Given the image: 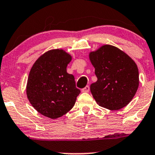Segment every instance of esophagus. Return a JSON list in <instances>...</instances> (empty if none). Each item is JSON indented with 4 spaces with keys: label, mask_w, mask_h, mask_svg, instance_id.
Returning <instances> with one entry per match:
<instances>
[{
    "label": "esophagus",
    "mask_w": 155,
    "mask_h": 155,
    "mask_svg": "<svg viewBox=\"0 0 155 155\" xmlns=\"http://www.w3.org/2000/svg\"><path fill=\"white\" fill-rule=\"evenodd\" d=\"M89 91H90V87L89 86H86L85 87L83 88V89L81 90V92H82V93H88Z\"/></svg>",
    "instance_id": "esophagus-1"
}]
</instances>
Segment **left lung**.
Listing matches in <instances>:
<instances>
[{
	"label": "left lung",
	"instance_id": "1",
	"mask_svg": "<svg viewBox=\"0 0 155 155\" xmlns=\"http://www.w3.org/2000/svg\"><path fill=\"white\" fill-rule=\"evenodd\" d=\"M97 81L91 85L96 103L110 110L127 106L139 86V72L135 61L118 48L104 45L89 53Z\"/></svg>",
	"mask_w": 155,
	"mask_h": 155
}]
</instances>
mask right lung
I'll return each instance as SVG.
<instances>
[{
	"instance_id": "obj_1",
	"label": "right lung",
	"mask_w": 155,
	"mask_h": 155,
	"mask_svg": "<svg viewBox=\"0 0 155 155\" xmlns=\"http://www.w3.org/2000/svg\"><path fill=\"white\" fill-rule=\"evenodd\" d=\"M72 56L63 49L42 54L31 69L26 84L28 101L38 113L56 119L68 113L80 91L74 76L67 73Z\"/></svg>"
}]
</instances>
